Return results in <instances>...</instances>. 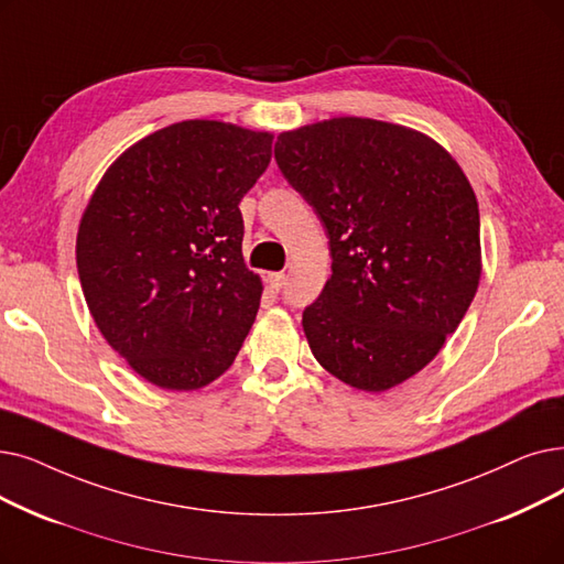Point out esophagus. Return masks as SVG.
I'll list each match as a JSON object with an SVG mask.
<instances>
[{
  "label": "esophagus",
  "instance_id": "esophagus-1",
  "mask_svg": "<svg viewBox=\"0 0 564 564\" xmlns=\"http://www.w3.org/2000/svg\"><path fill=\"white\" fill-rule=\"evenodd\" d=\"M288 276L283 272H276V274H269V288L272 290H281L285 285Z\"/></svg>",
  "mask_w": 564,
  "mask_h": 564
}]
</instances>
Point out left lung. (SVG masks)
<instances>
[{
  "label": "left lung",
  "instance_id": "left-lung-1",
  "mask_svg": "<svg viewBox=\"0 0 564 564\" xmlns=\"http://www.w3.org/2000/svg\"><path fill=\"white\" fill-rule=\"evenodd\" d=\"M274 156L329 237L332 276L302 315L317 364L371 394L420 373L481 276L479 207L456 159L369 117L283 131Z\"/></svg>",
  "mask_w": 564,
  "mask_h": 564
}]
</instances>
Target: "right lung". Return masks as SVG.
Listing matches in <instances>:
<instances>
[{
	"label": "right lung",
	"mask_w": 564,
	"mask_h": 564,
	"mask_svg": "<svg viewBox=\"0 0 564 564\" xmlns=\"http://www.w3.org/2000/svg\"><path fill=\"white\" fill-rule=\"evenodd\" d=\"M274 133L186 119L121 152L83 212L76 262L108 346L161 389L224 376L262 281L241 256L239 203L272 161Z\"/></svg>",
	"instance_id": "obj_1"
}]
</instances>
